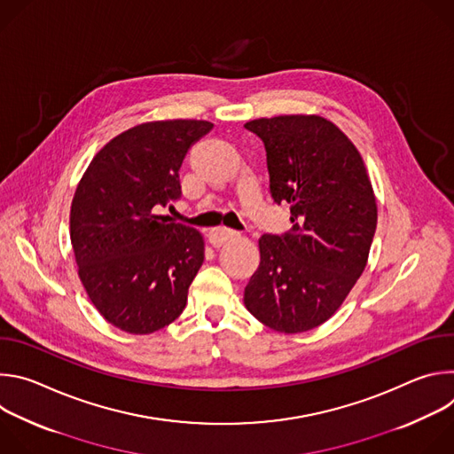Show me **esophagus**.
Masks as SVG:
<instances>
[{
	"label": "esophagus",
	"mask_w": 454,
	"mask_h": 454,
	"mask_svg": "<svg viewBox=\"0 0 454 454\" xmlns=\"http://www.w3.org/2000/svg\"><path fill=\"white\" fill-rule=\"evenodd\" d=\"M239 233L235 230H230V228H224V226H219V228H214L210 231V244L214 247H221L224 242L235 239Z\"/></svg>",
	"instance_id": "34e87169"
}]
</instances>
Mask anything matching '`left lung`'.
Returning a JSON list of instances; mask_svg holds the SVG:
<instances>
[{
	"label": "left lung",
	"instance_id": "obj_1",
	"mask_svg": "<svg viewBox=\"0 0 454 454\" xmlns=\"http://www.w3.org/2000/svg\"><path fill=\"white\" fill-rule=\"evenodd\" d=\"M264 142L270 192L293 228L258 239L261 264L244 289L266 327L298 334L325 323L366 268L377 203L356 145L331 120L282 114L244 123Z\"/></svg>",
	"mask_w": 454,
	"mask_h": 454
}]
</instances>
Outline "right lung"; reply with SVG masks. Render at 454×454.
Here are the masks:
<instances>
[{
  "instance_id": "add662e5",
  "label": "right lung",
  "mask_w": 454,
  "mask_h": 454,
  "mask_svg": "<svg viewBox=\"0 0 454 454\" xmlns=\"http://www.w3.org/2000/svg\"><path fill=\"white\" fill-rule=\"evenodd\" d=\"M212 127L160 120L127 129L95 154L75 190L70 237L81 282L123 333H156L186 305L205 240L158 210L181 196V163Z\"/></svg>"
}]
</instances>
